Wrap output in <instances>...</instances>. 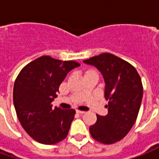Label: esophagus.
<instances>
[{"label":"esophagus","mask_w":159,"mask_h":159,"mask_svg":"<svg viewBox=\"0 0 159 159\" xmlns=\"http://www.w3.org/2000/svg\"><path fill=\"white\" fill-rule=\"evenodd\" d=\"M76 112L78 114H83L85 113V111H79V110H76Z\"/></svg>","instance_id":"34e87169"}]
</instances>
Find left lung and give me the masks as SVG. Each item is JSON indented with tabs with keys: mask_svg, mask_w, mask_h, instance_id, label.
Wrapping results in <instances>:
<instances>
[{
	"mask_svg": "<svg viewBox=\"0 0 159 159\" xmlns=\"http://www.w3.org/2000/svg\"><path fill=\"white\" fill-rule=\"evenodd\" d=\"M83 63L101 73L106 84L105 98L108 100V113L97 115L89 132L99 142L115 143L126 136L136 121L143 97L141 79L133 66L111 53L94 56Z\"/></svg>",
	"mask_w": 159,
	"mask_h": 159,
	"instance_id": "8db88e82",
	"label": "left lung"
}]
</instances>
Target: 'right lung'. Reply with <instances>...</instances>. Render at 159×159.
<instances>
[{"label": "right lung", "mask_w": 159, "mask_h": 159, "mask_svg": "<svg viewBox=\"0 0 159 159\" xmlns=\"http://www.w3.org/2000/svg\"><path fill=\"white\" fill-rule=\"evenodd\" d=\"M80 64L42 56L20 71L13 87V104L19 122L30 136L39 143L52 145L68 134L74 109L52 107L59 85Z\"/></svg>", "instance_id": "obj_1"}]
</instances>
